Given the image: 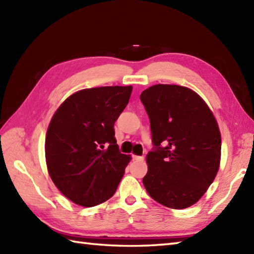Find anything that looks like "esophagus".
I'll list each match as a JSON object with an SVG mask.
<instances>
[{
  "mask_svg": "<svg viewBox=\"0 0 254 254\" xmlns=\"http://www.w3.org/2000/svg\"><path fill=\"white\" fill-rule=\"evenodd\" d=\"M132 158L134 160H143L144 159L143 156H136V155H132Z\"/></svg>",
  "mask_w": 254,
  "mask_h": 254,
  "instance_id": "esophagus-1",
  "label": "esophagus"
}]
</instances>
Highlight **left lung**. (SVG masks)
I'll use <instances>...</instances> for the list:
<instances>
[{"label": "left lung", "mask_w": 254, "mask_h": 254, "mask_svg": "<svg viewBox=\"0 0 254 254\" xmlns=\"http://www.w3.org/2000/svg\"><path fill=\"white\" fill-rule=\"evenodd\" d=\"M154 147L143 178L147 193L164 206L195 204L217 175L222 138L212 111L190 88L154 85L139 96Z\"/></svg>", "instance_id": "1"}]
</instances>
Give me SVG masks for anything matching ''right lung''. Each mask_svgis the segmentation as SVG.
<instances>
[{"label": "right lung", "mask_w": 254, "mask_h": 254, "mask_svg": "<svg viewBox=\"0 0 254 254\" xmlns=\"http://www.w3.org/2000/svg\"><path fill=\"white\" fill-rule=\"evenodd\" d=\"M132 86L79 90L59 107L48 127L46 161L56 187L77 205L91 207L115 194L130 161L115 137V122Z\"/></svg>", "instance_id": "right-lung-1"}]
</instances>
